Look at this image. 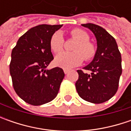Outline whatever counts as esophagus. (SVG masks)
<instances>
[{"label": "esophagus", "mask_w": 131, "mask_h": 131, "mask_svg": "<svg viewBox=\"0 0 131 131\" xmlns=\"http://www.w3.org/2000/svg\"><path fill=\"white\" fill-rule=\"evenodd\" d=\"M63 71H64L65 74H67V73L70 72V70H68V69H63Z\"/></svg>", "instance_id": "esophagus-1"}]
</instances>
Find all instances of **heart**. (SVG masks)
<instances>
[{"label": "heart", "mask_w": 131, "mask_h": 131, "mask_svg": "<svg viewBox=\"0 0 131 131\" xmlns=\"http://www.w3.org/2000/svg\"><path fill=\"white\" fill-rule=\"evenodd\" d=\"M71 37L77 40L73 44V52H63L59 53L54 58V64L63 68H72L78 66L83 62L90 61L95 58L97 47L95 43L90 41V36L81 29H73L71 31ZM64 38L60 31H56L50 39V47L54 53L63 49Z\"/></svg>", "instance_id": "heart-1"}]
</instances>
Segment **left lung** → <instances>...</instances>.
Wrapping results in <instances>:
<instances>
[{"label": "left lung", "mask_w": 131, "mask_h": 131, "mask_svg": "<svg viewBox=\"0 0 131 131\" xmlns=\"http://www.w3.org/2000/svg\"><path fill=\"white\" fill-rule=\"evenodd\" d=\"M95 35L97 53L92 62L84 67L90 73L78 70L76 89L84 101L101 103L108 101L117 93L122 74L121 54L115 39L101 26L92 23L82 24Z\"/></svg>", "instance_id": "1"}]
</instances>
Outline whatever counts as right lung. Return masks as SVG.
<instances>
[{
  "instance_id": "right-lung-1",
  "label": "right lung",
  "mask_w": 131,
  "mask_h": 131,
  "mask_svg": "<svg viewBox=\"0 0 131 131\" xmlns=\"http://www.w3.org/2000/svg\"><path fill=\"white\" fill-rule=\"evenodd\" d=\"M63 25H40L23 35L12 52L10 74L16 93L26 103L40 106L58 95L65 77L59 67L47 70L52 60L50 39Z\"/></svg>"
}]
</instances>
